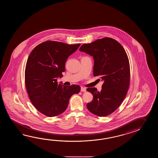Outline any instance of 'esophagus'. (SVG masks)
<instances>
[{"instance_id":"34e87169","label":"esophagus","mask_w":158,"mask_h":158,"mask_svg":"<svg viewBox=\"0 0 158 158\" xmlns=\"http://www.w3.org/2000/svg\"><path fill=\"white\" fill-rule=\"evenodd\" d=\"M86 91V89H85V88H84L83 87H81V91H82V92H85Z\"/></svg>"}]
</instances>
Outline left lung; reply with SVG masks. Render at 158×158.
Listing matches in <instances>:
<instances>
[{"mask_svg": "<svg viewBox=\"0 0 158 158\" xmlns=\"http://www.w3.org/2000/svg\"><path fill=\"white\" fill-rule=\"evenodd\" d=\"M79 50L93 57V75L104 82L100 91L95 87L87 89L93 95L87 109L100 117L111 114L124 101L129 86L130 65L124 48L107 37L84 44Z\"/></svg>", "mask_w": 158, "mask_h": 158, "instance_id": "1", "label": "left lung"}]
</instances>
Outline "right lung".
<instances>
[{"label": "right lung", "mask_w": 158, "mask_h": 158, "mask_svg": "<svg viewBox=\"0 0 158 158\" xmlns=\"http://www.w3.org/2000/svg\"><path fill=\"white\" fill-rule=\"evenodd\" d=\"M80 46L48 40L38 44L29 55L25 83L31 102L42 114L54 117L62 114L70 98L80 91L78 85L65 86L57 82L63 77L68 57Z\"/></svg>", "instance_id": "1"}]
</instances>
